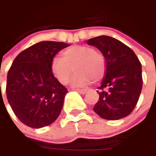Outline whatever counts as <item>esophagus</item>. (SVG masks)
<instances>
[{
    "instance_id": "obj_1",
    "label": "esophagus",
    "mask_w": 156,
    "mask_h": 156,
    "mask_svg": "<svg viewBox=\"0 0 156 156\" xmlns=\"http://www.w3.org/2000/svg\"><path fill=\"white\" fill-rule=\"evenodd\" d=\"M76 91L78 93L81 94H85L87 92V90H86V89H76Z\"/></svg>"
}]
</instances>
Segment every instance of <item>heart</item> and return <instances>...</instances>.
Instances as JSON below:
<instances>
[{
	"instance_id": "heart-1",
	"label": "heart",
	"mask_w": 156,
	"mask_h": 156,
	"mask_svg": "<svg viewBox=\"0 0 156 156\" xmlns=\"http://www.w3.org/2000/svg\"><path fill=\"white\" fill-rule=\"evenodd\" d=\"M75 70L71 79L73 87H85L91 81L98 82L104 76L105 62L101 54L87 46H73L62 52V58L55 56L50 62V70L55 78L66 84Z\"/></svg>"
}]
</instances>
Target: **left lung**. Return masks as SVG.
I'll return each mask as SVG.
<instances>
[{
	"mask_svg": "<svg viewBox=\"0 0 156 156\" xmlns=\"http://www.w3.org/2000/svg\"><path fill=\"white\" fill-rule=\"evenodd\" d=\"M105 59L104 77L94 111L106 120H120L134 110L142 88L141 64L134 51L119 40L101 35L87 41Z\"/></svg>",
	"mask_w": 156,
	"mask_h": 156,
	"instance_id": "obj_1",
	"label": "left lung"
}]
</instances>
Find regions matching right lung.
<instances>
[{
  "mask_svg": "<svg viewBox=\"0 0 156 156\" xmlns=\"http://www.w3.org/2000/svg\"><path fill=\"white\" fill-rule=\"evenodd\" d=\"M69 44L41 41L20 53L7 77L6 93L16 117L30 128L41 129L61 114L67 88L55 78L51 60Z\"/></svg>",
  "mask_w": 156,
  "mask_h": 156,
  "instance_id": "obj_1",
  "label": "right lung"
}]
</instances>
